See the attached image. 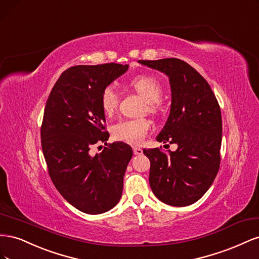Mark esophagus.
Instances as JSON below:
<instances>
[{
    "label": "esophagus",
    "instance_id": "1",
    "mask_svg": "<svg viewBox=\"0 0 259 259\" xmlns=\"http://www.w3.org/2000/svg\"><path fill=\"white\" fill-rule=\"evenodd\" d=\"M133 152H134L135 155H140L143 154V149L138 147H133Z\"/></svg>",
    "mask_w": 259,
    "mask_h": 259
}]
</instances>
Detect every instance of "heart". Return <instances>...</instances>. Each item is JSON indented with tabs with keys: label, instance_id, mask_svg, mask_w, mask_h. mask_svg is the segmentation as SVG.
Instances as JSON below:
<instances>
[{
	"label": "heart",
	"instance_id": "heart-1",
	"mask_svg": "<svg viewBox=\"0 0 259 259\" xmlns=\"http://www.w3.org/2000/svg\"><path fill=\"white\" fill-rule=\"evenodd\" d=\"M127 86L135 91L145 100V110L148 113L156 114L161 109L162 86L159 81L149 75H138L128 81ZM119 94L113 86H107L100 95V106L106 115H112L119 106ZM150 130V123L146 119L121 120L111 127L112 138L130 145H139Z\"/></svg>",
	"mask_w": 259,
	"mask_h": 259
}]
</instances>
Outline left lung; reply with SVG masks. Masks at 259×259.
Instances as JSON below:
<instances>
[{
    "instance_id": "left-lung-1",
    "label": "left lung",
    "mask_w": 259,
    "mask_h": 259,
    "mask_svg": "<svg viewBox=\"0 0 259 259\" xmlns=\"http://www.w3.org/2000/svg\"><path fill=\"white\" fill-rule=\"evenodd\" d=\"M165 73L170 83L169 116L156 137L177 144L176 151L144 149L150 160L149 183L160 201L187 206L200 200L221 165L222 112L209 84L197 70L177 58L139 60Z\"/></svg>"
}]
</instances>
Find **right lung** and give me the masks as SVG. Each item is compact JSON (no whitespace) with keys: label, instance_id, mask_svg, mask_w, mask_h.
<instances>
[{"label":"right lung","instance_id":"obj_1","mask_svg":"<svg viewBox=\"0 0 259 259\" xmlns=\"http://www.w3.org/2000/svg\"><path fill=\"white\" fill-rule=\"evenodd\" d=\"M127 68L113 62L69 68L46 101L41 143L49 174L62 197L86 214L105 213L122 195L132 148L124 143L108 144L95 157L89 150L98 142L107 144L100 95Z\"/></svg>","mask_w":259,"mask_h":259}]
</instances>
